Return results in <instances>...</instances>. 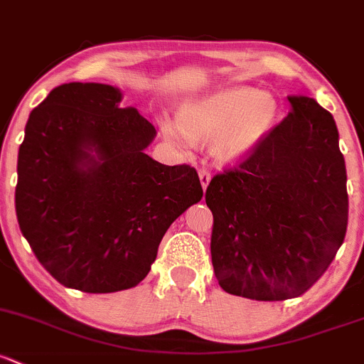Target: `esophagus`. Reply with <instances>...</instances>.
Returning a JSON list of instances; mask_svg holds the SVG:
<instances>
[{
    "instance_id": "obj_1",
    "label": "esophagus",
    "mask_w": 364,
    "mask_h": 364,
    "mask_svg": "<svg viewBox=\"0 0 364 364\" xmlns=\"http://www.w3.org/2000/svg\"><path fill=\"white\" fill-rule=\"evenodd\" d=\"M198 178H200V185H202V188H208V185H209V181H211V172L209 171H205V169H200L198 171Z\"/></svg>"
}]
</instances>
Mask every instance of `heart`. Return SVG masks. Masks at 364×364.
<instances>
[{
  "instance_id": "b5f03b06",
  "label": "heart",
  "mask_w": 364,
  "mask_h": 364,
  "mask_svg": "<svg viewBox=\"0 0 364 364\" xmlns=\"http://www.w3.org/2000/svg\"><path fill=\"white\" fill-rule=\"evenodd\" d=\"M275 117L277 102L269 92L233 87L190 99L179 108V122L160 117V129L179 148L190 150L195 139L211 141L218 160L239 162L270 132Z\"/></svg>"
}]
</instances>
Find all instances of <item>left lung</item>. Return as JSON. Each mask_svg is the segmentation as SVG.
Segmentation results:
<instances>
[{
    "mask_svg": "<svg viewBox=\"0 0 364 364\" xmlns=\"http://www.w3.org/2000/svg\"><path fill=\"white\" fill-rule=\"evenodd\" d=\"M288 99V117L205 190L214 274L225 291L251 300L309 291L347 232V172L333 117L311 97Z\"/></svg>",
    "mask_w": 364,
    "mask_h": 364,
    "instance_id": "8db88e82",
    "label": "left lung"
}]
</instances>
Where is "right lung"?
<instances>
[{"instance_id":"obj_1","label":"right lung","mask_w":364,"mask_h":364,"mask_svg":"<svg viewBox=\"0 0 364 364\" xmlns=\"http://www.w3.org/2000/svg\"><path fill=\"white\" fill-rule=\"evenodd\" d=\"M102 83L55 87L26 124L15 211L43 269L66 288L139 284L172 221L202 198L197 171L144 153L155 127Z\"/></svg>"}]
</instances>
